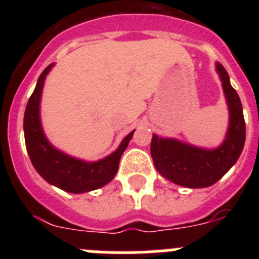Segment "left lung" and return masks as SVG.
<instances>
[{
	"label": "left lung",
	"instance_id": "obj_1",
	"mask_svg": "<svg viewBox=\"0 0 259 259\" xmlns=\"http://www.w3.org/2000/svg\"><path fill=\"white\" fill-rule=\"evenodd\" d=\"M217 71L230 109V125L224 143L217 149L207 150L153 135L150 144V154L158 172L187 188H205L218 182L236 163L245 144V120L240 97L219 62Z\"/></svg>",
	"mask_w": 259,
	"mask_h": 259
}]
</instances>
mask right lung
Returning a JSON list of instances; mask_svg holds the SVG:
<instances>
[{"mask_svg":"<svg viewBox=\"0 0 259 259\" xmlns=\"http://www.w3.org/2000/svg\"><path fill=\"white\" fill-rule=\"evenodd\" d=\"M52 65L48 66L40 75L36 88L28 100L24 113V139L29 159L48 183L56 185L70 193H84L101 188L114 179L118 171L119 161L128 143L134 136V132L124 137L120 146L114 153L97 162H84L66 155L50 145L47 140L40 123V98L45 77L52 70Z\"/></svg>","mask_w":259,"mask_h":259,"instance_id":"add662e5","label":"right lung"}]
</instances>
